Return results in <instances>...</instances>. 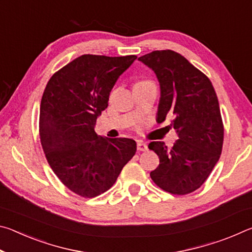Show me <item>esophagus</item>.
Instances as JSON below:
<instances>
[{
  "instance_id": "obj_1",
  "label": "esophagus",
  "mask_w": 252,
  "mask_h": 252,
  "mask_svg": "<svg viewBox=\"0 0 252 252\" xmlns=\"http://www.w3.org/2000/svg\"><path fill=\"white\" fill-rule=\"evenodd\" d=\"M136 148H138V151H147L148 150V146L147 143L144 142H138V146H136Z\"/></svg>"
}]
</instances>
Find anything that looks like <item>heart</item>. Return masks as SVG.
<instances>
[{"mask_svg": "<svg viewBox=\"0 0 252 252\" xmlns=\"http://www.w3.org/2000/svg\"><path fill=\"white\" fill-rule=\"evenodd\" d=\"M141 82H150V81H141Z\"/></svg>", "mask_w": 252, "mask_h": 252, "instance_id": "heart-1", "label": "heart"}]
</instances>
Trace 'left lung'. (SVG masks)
Segmentation results:
<instances>
[{
    "instance_id": "1",
    "label": "left lung",
    "mask_w": 252,
    "mask_h": 252,
    "mask_svg": "<svg viewBox=\"0 0 252 252\" xmlns=\"http://www.w3.org/2000/svg\"><path fill=\"white\" fill-rule=\"evenodd\" d=\"M138 60L159 81L157 121L172 114L179 138L172 148L161 141L149 144L160 160L150 177L170 193L193 192L210 176L222 150L223 125L215 89L201 71L174 51H153Z\"/></svg>"
}]
</instances>
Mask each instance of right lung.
Listing matches in <instances>:
<instances>
[{
	"mask_svg": "<svg viewBox=\"0 0 252 252\" xmlns=\"http://www.w3.org/2000/svg\"><path fill=\"white\" fill-rule=\"evenodd\" d=\"M136 59L84 54L52 75L41 100L40 139L53 172L84 198L105 192L136 151L134 140L94 131L110 92Z\"/></svg>",
	"mask_w": 252,
	"mask_h": 252,
	"instance_id": "obj_1",
	"label": "right lung"
}]
</instances>
